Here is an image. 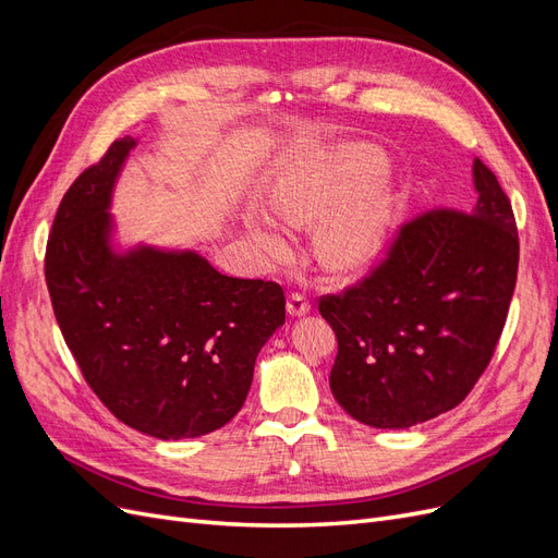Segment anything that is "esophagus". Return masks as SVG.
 <instances>
[{
  "label": "esophagus",
  "instance_id": "esophagus-1",
  "mask_svg": "<svg viewBox=\"0 0 558 558\" xmlns=\"http://www.w3.org/2000/svg\"><path fill=\"white\" fill-rule=\"evenodd\" d=\"M286 310H289L291 316H305L312 310V305H310V300L305 295L291 293L289 302H286Z\"/></svg>",
  "mask_w": 558,
  "mask_h": 558
}]
</instances>
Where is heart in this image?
Instances as JSON below:
<instances>
[{
    "label": "heart",
    "instance_id": "1",
    "mask_svg": "<svg viewBox=\"0 0 558 558\" xmlns=\"http://www.w3.org/2000/svg\"><path fill=\"white\" fill-rule=\"evenodd\" d=\"M381 170L377 148L335 146L286 172L269 193V207L291 226H314L328 215L316 232V256L332 272H353L379 256L393 218V195L386 185L362 191ZM244 223L267 258L283 256L286 240L267 216L251 209Z\"/></svg>",
    "mask_w": 558,
    "mask_h": 558
}]
</instances>
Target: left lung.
I'll use <instances>...</instances> for the list:
<instances>
[{
    "label": "left lung",
    "mask_w": 558,
    "mask_h": 558,
    "mask_svg": "<svg viewBox=\"0 0 558 558\" xmlns=\"http://www.w3.org/2000/svg\"><path fill=\"white\" fill-rule=\"evenodd\" d=\"M470 211L402 223L386 256L318 312L337 337L330 388L373 428H410L463 402L492 363L514 295L519 234L510 197L475 158Z\"/></svg>",
    "instance_id": "left-lung-1"
}]
</instances>
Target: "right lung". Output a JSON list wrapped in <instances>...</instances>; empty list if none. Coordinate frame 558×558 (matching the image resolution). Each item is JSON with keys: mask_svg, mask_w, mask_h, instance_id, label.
<instances>
[{"mask_svg": "<svg viewBox=\"0 0 558 558\" xmlns=\"http://www.w3.org/2000/svg\"><path fill=\"white\" fill-rule=\"evenodd\" d=\"M134 144L116 140L64 193L46 286L66 347L118 421L160 440L199 437L242 410L286 298L279 283L221 275L193 251L113 253L111 191Z\"/></svg>", "mask_w": 558, "mask_h": 558, "instance_id": "obj_1", "label": "right lung"}]
</instances>
